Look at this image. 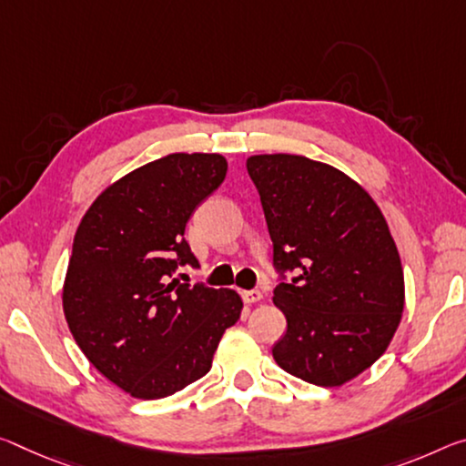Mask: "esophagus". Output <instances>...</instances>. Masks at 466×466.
<instances>
[{
  "label": "esophagus",
  "mask_w": 466,
  "mask_h": 466,
  "mask_svg": "<svg viewBox=\"0 0 466 466\" xmlns=\"http://www.w3.org/2000/svg\"><path fill=\"white\" fill-rule=\"evenodd\" d=\"M242 297V300L247 302V305H253V302H259L261 299H263V292H259V290H245L240 294Z\"/></svg>",
  "instance_id": "obj_1"
}]
</instances>
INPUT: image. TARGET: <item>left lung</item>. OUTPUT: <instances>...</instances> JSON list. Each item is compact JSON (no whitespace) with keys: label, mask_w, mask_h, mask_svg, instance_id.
I'll use <instances>...</instances> for the list:
<instances>
[{"label":"left lung","mask_w":466,"mask_h":466,"mask_svg":"<svg viewBox=\"0 0 466 466\" xmlns=\"http://www.w3.org/2000/svg\"><path fill=\"white\" fill-rule=\"evenodd\" d=\"M259 190L282 282L273 305L286 334L276 363L334 388L371 367L392 342L404 309V273L386 218L360 184L302 155L247 159ZM294 270L292 283L283 273Z\"/></svg>","instance_id":"1"}]
</instances>
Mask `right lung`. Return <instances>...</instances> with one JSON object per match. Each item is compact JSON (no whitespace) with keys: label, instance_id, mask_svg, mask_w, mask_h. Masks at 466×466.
Segmentation results:
<instances>
[{"label":"right lung","instance_id":"add662e5","mask_svg":"<svg viewBox=\"0 0 466 466\" xmlns=\"http://www.w3.org/2000/svg\"><path fill=\"white\" fill-rule=\"evenodd\" d=\"M219 153H172L137 167L88 207L64 279V315L99 373L135 398H166L209 373L242 300L180 284L198 261L184 240L197 205L226 178Z\"/></svg>","mask_w":466,"mask_h":466}]
</instances>
